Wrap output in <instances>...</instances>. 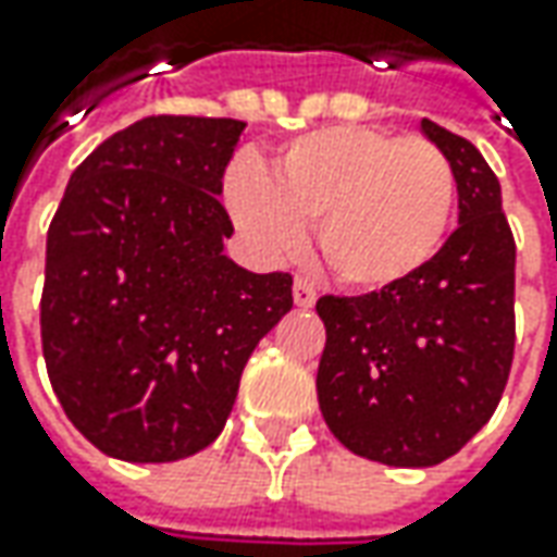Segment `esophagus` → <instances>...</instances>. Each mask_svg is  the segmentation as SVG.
I'll list each match as a JSON object with an SVG mask.
<instances>
[{"instance_id": "34e87169", "label": "esophagus", "mask_w": 557, "mask_h": 557, "mask_svg": "<svg viewBox=\"0 0 557 557\" xmlns=\"http://www.w3.org/2000/svg\"><path fill=\"white\" fill-rule=\"evenodd\" d=\"M315 288H312L307 278H294V304L300 307V310H310L312 304H315Z\"/></svg>"}]
</instances>
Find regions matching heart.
Here are the masks:
<instances>
[{"label":"heart","mask_w":557,"mask_h":557,"mask_svg":"<svg viewBox=\"0 0 557 557\" xmlns=\"http://www.w3.org/2000/svg\"><path fill=\"white\" fill-rule=\"evenodd\" d=\"M223 198L260 253H294L304 225L315 223V247L337 282L384 290L431 267L453 228L459 183L434 141L350 123L297 136L269 173L235 161Z\"/></svg>","instance_id":"heart-1"}]
</instances>
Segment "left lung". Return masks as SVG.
<instances>
[{
	"label": "left lung",
	"instance_id": "1",
	"mask_svg": "<svg viewBox=\"0 0 557 557\" xmlns=\"http://www.w3.org/2000/svg\"><path fill=\"white\" fill-rule=\"evenodd\" d=\"M459 183V228L416 278L319 297L315 391L332 434L362 459L428 468L493 418L515 359V235L503 188L468 139L421 120Z\"/></svg>",
	"mask_w": 557,
	"mask_h": 557
}]
</instances>
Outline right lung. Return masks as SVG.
I'll return each instance as SVG.
<instances>
[{
  "instance_id": "right-lung-1",
  "label": "right lung",
  "mask_w": 557,
  "mask_h": 557,
  "mask_svg": "<svg viewBox=\"0 0 557 557\" xmlns=\"http://www.w3.org/2000/svg\"><path fill=\"white\" fill-rule=\"evenodd\" d=\"M245 123L145 117L79 163L46 238L42 356L74 428L104 456L176 461L220 437L288 272L223 253L220 203Z\"/></svg>"
}]
</instances>
